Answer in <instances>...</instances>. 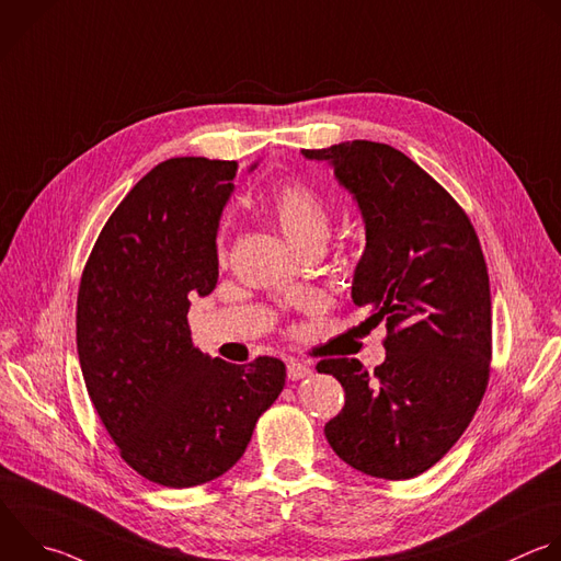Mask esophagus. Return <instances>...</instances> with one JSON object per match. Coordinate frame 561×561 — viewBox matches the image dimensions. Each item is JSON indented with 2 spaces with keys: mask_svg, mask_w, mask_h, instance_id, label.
<instances>
[{
  "mask_svg": "<svg viewBox=\"0 0 561 561\" xmlns=\"http://www.w3.org/2000/svg\"><path fill=\"white\" fill-rule=\"evenodd\" d=\"M312 375L310 365L301 363V360H288V379L290 381H299V379H306Z\"/></svg>",
  "mask_w": 561,
  "mask_h": 561,
  "instance_id": "1",
  "label": "esophagus"
}]
</instances>
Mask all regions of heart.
Here are the masks:
<instances>
[{
  "instance_id": "obj_1",
  "label": "heart",
  "mask_w": 561,
  "mask_h": 561,
  "mask_svg": "<svg viewBox=\"0 0 561 561\" xmlns=\"http://www.w3.org/2000/svg\"><path fill=\"white\" fill-rule=\"evenodd\" d=\"M266 211L295 251L306 249H323L332 216L325 198L314 190L312 184L293 180L279 184L266 201ZM227 251V231L222 227L218 236V253Z\"/></svg>"
}]
</instances>
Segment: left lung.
Segmentation results:
<instances>
[{
    "label": "left lung",
    "instance_id": "8db88e82",
    "mask_svg": "<svg viewBox=\"0 0 561 561\" xmlns=\"http://www.w3.org/2000/svg\"><path fill=\"white\" fill-rule=\"evenodd\" d=\"M328 162L356 201L365 251L352 301L388 328L375 371L323 358L343 410L325 438L350 467L410 480L434 467L469 427L489 383L491 290L476 229L462 207L403 151L371 140L304 149Z\"/></svg>",
    "mask_w": 561,
    "mask_h": 561
}]
</instances>
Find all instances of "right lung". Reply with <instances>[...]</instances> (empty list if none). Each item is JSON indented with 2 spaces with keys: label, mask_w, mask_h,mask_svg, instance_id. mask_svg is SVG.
<instances>
[{
  "label": "right lung",
  "mask_w": 561,
  "mask_h": 561,
  "mask_svg": "<svg viewBox=\"0 0 561 561\" xmlns=\"http://www.w3.org/2000/svg\"><path fill=\"white\" fill-rule=\"evenodd\" d=\"M236 173V160L196 156L156 164L110 216L81 275L77 350L90 401L121 458L171 489L229 471L286 383L279 358L203 354L186 321L190 299L218 284L216 238Z\"/></svg>",
  "instance_id": "obj_1"
}]
</instances>
